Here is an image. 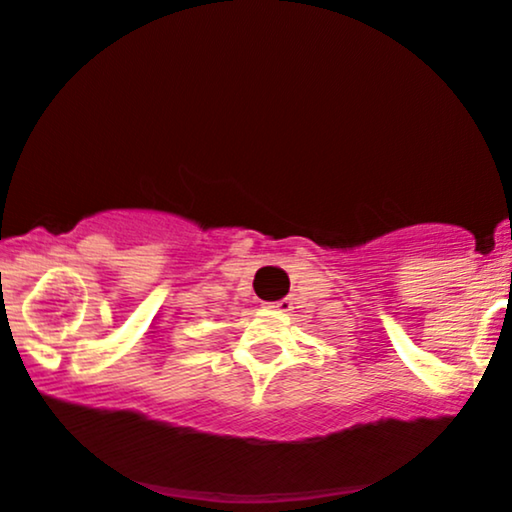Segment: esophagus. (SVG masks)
<instances>
[{
	"instance_id": "34e87169",
	"label": "esophagus",
	"mask_w": 512,
	"mask_h": 512,
	"mask_svg": "<svg viewBox=\"0 0 512 512\" xmlns=\"http://www.w3.org/2000/svg\"><path fill=\"white\" fill-rule=\"evenodd\" d=\"M268 309L270 311H278V314H290L292 302H290V299H280V302H270Z\"/></svg>"
}]
</instances>
